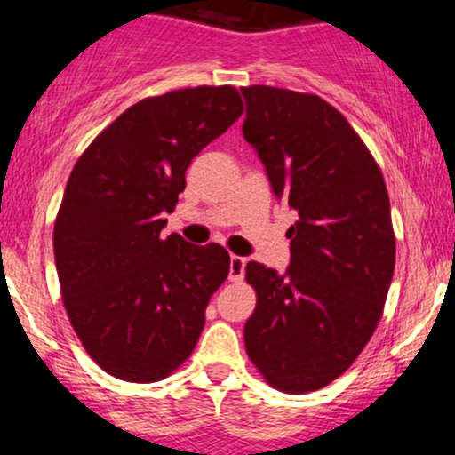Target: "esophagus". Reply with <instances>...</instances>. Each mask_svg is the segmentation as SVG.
I'll list each match as a JSON object with an SVG mask.
<instances>
[{
    "label": "esophagus",
    "instance_id": "esophagus-1",
    "mask_svg": "<svg viewBox=\"0 0 455 455\" xmlns=\"http://www.w3.org/2000/svg\"><path fill=\"white\" fill-rule=\"evenodd\" d=\"M243 269H245V259L231 254V271H228V280L231 282H242L243 280Z\"/></svg>",
    "mask_w": 455,
    "mask_h": 455
}]
</instances>
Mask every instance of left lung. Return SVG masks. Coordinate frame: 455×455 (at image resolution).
<instances>
[{
  "label": "left lung",
  "mask_w": 455,
  "mask_h": 455,
  "mask_svg": "<svg viewBox=\"0 0 455 455\" xmlns=\"http://www.w3.org/2000/svg\"><path fill=\"white\" fill-rule=\"evenodd\" d=\"M243 139L275 196L299 213L286 274L250 260L257 307L245 353L271 387L307 394L351 368L372 338L395 267L389 195L347 117L315 93L242 87Z\"/></svg>",
  "instance_id": "8db88e82"
}]
</instances>
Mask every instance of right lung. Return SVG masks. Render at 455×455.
I'll return each mask as SVG.
<instances>
[{
  "instance_id": "add662e5",
  "label": "right lung",
  "mask_w": 455,
  "mask_h": 455,
  "mask_svg": "<svg viewBox=\"0 0 455 455\" xmlns=\"http://www.w3.org/2000/svg\"><path fill=\"white\" fill-rule=\"evenodd\" d=\"M243 113L231 85L145 98L92 140L68 177L53 250L64 307L87 355L128 383H156L195 351L231 271L218 243L162 237L186 169Z\"/></svg>"
}]
</instances>
